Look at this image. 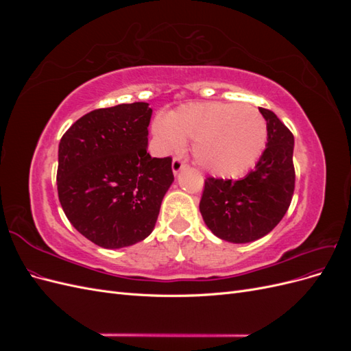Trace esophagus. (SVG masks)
I'll return each instance as SVG.
<instances>
[{
  "mask_svg": "<svg viewBox=\"0 0 351 351\" xmlns=\"http://www.w3.org/2000/svg\"><path fill=\"white\" fill-rule=\"evenodd\" d=\"M184 167H186V164H184L180 158H174V159H173L171 168H173V173H174V174H178Z\"/></svg>",
  "mask_w": 351,
  "mask_h": 351,
  "instance_id": "34e87169",
  "label": "esophagus"
}]
</instances>
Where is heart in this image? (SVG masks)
<instances>
[{
	"label": "heart",
	"mask_w": 351,
	"mask_h": 351,
	"mask_svg": "<svg viewBox=\"0 0 351 351\" xmlns=\"http://www.w3.org/2000/svg\"><path fill=\"white\" fill-rule=\"evenodd\" d=\"M152 132L165 152L193 141L195 161L218 177H239L258 162L268 139L263 115L234 102L187 104L154 120Z\"/></svg>",
	"instance_id": "obj_1"
}]
</instances>
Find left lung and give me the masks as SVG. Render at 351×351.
<instances>
[{
  "instance_id": "left-lung-1",
  "label": "left lung",
  "mask_w": 351,
  "mask_h": 351,
  "mask_svg": "<svg viewBox=\"0 0 351 351\" xmlns=\"http://www.w3.org/2000/svg\"><path fill=\"white\" fill-rule=\"evenodd\" d=\"M259 111L267 120L268 142L258 164L241 180L208 177L199 204L208 228L230 243L267 236L285 215L294 193V136L272 111Z\"/></svg>"
}]
</instances>
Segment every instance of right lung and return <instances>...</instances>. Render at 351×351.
I'll return each mask as SVG.
<instances>
[{"label": "right lung", "mask_w": 351, "mask_h": 351, "mask_svg": "<svg viewBox=\"0 0 351 351\" xmlns=\"http://www.w3.org/2000/svg\"><path fill=\"white\" fill-rule=\"evenodd\" d=\"M151 115L146 102L93 110L60 141L62 210L82 236L104 249L127 247L149 236L174 182L171 156L147 152Z\"/></svg>", "instance_id": "right-lung-1"}]
</instances>
